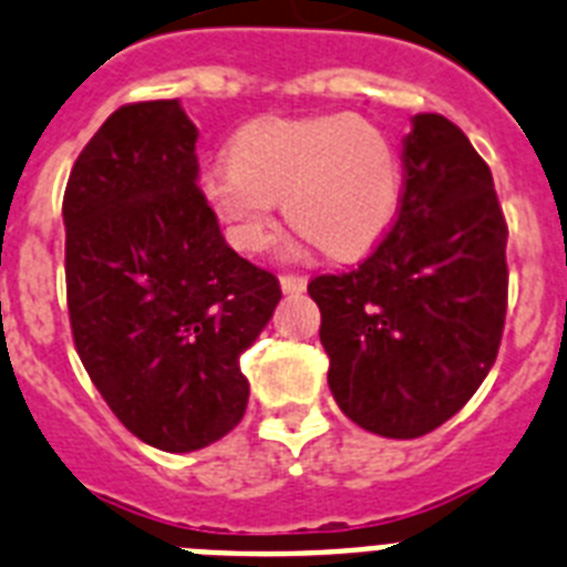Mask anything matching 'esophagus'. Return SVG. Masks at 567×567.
Instances as JSON below:
<instances>
[{"label": "esophagus", "instance_id": "obj_1", "mask_svg": "<svg viewBox=\"0 0 567 567\" xmlns=\"http://www.w3.org/2000/svg\"><path fill=\"white\" fill-rule=\"evenodd\" d=\"M280 289L287 295H298L307 289V278L303 275H280Z\"/></svg>", "mask_w": 567, "mask_h": 567}]
</instances>
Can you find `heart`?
<instances>
[{"label": "heart", "mask_w": 567, "mask_h": 567, "mask_svg": "<svg viewBox=\"0 0 567 567\" xmlns=\"http://www.w3.org/2000/svg\"><path fill=\"white\" fill-rule=\"evenodd\" d=\"M203 197L237 249L269 246L284 200L301 237L343 260L372 249L399 215L401 163L386 134L352 114L258 120L203 174Z\"/></svg>", "instance_id": "b5f03b06"}]
</instances>
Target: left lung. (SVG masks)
Segmentation results:
<instances>
[{"label": "left lung", "mask_w": 567, "mask_h": 567, "mask_svg": "<svg viewBox=\"0 0 567 567\" xmlns=\"http://www.w3.org/2000/svg\"><path fill=\"white\" fill-rule=\"evenodd\" d=\"M399 220L370 258L318 275L330 390L358 427L419 439L491 372L507 312V224L487 163L442 114L404 137Z\"/></svg>", "instance_id": "left-lung-1"}]
</instances>
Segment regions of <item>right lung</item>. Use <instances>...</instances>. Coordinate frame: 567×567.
Masks as SVG:
<instances>
[{"mask_svg":"<svg viewBox=\"0 0 567 567\" xmlns=\"http://www.w3.org/2000/svg\"><path fill=\"white\" fill-rule=\"evenodd\" d=\"M177 100L123 105L76 157L62 200L68 316L91 381L140 442L192 453L244 419L240 355L280 301L197 188Z\"/></svg>","mask_w":567,"mask_h":567,"instance_id":"add662e5","label":"right lung"}]
</instances>
